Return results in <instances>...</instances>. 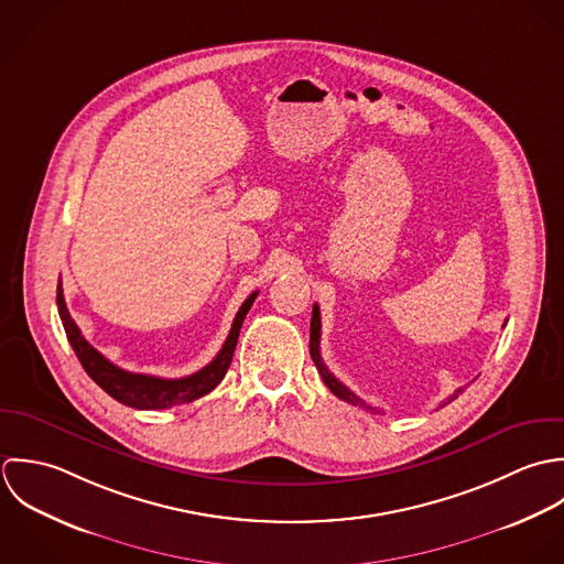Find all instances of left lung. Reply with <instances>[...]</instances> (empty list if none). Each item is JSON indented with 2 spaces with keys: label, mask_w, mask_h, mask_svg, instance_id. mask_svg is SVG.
<instances>
[{
  "label": "left lung",
  "mask_w": 564,
  "mask_h": 564,
  "mask_svg": "<svg viewBox=\"0 0 564 564\" xmlns=\"http://www.w3.org/2000/svg\"><path fill=\"white\" fill-rule=\"evenodd\" d=\"M312 334H310V352H312V359H314V364H316V368H318V372L323 375V379H325V383H327V388L339 397L341 401H346V403H352V405H361V408H366V410H377V408H370V405H366L355 392H350L344 383H339L338 379L329 372V368L325 366V361H323V357H321V310H318V305H314V312H312V329H310ZM464 392V388H457L453 394H451L449 399L445 401V405L451 403L453 399H457L459 394Z\"/></svg>",
  "instance_id": "obj_1"
}]
</instances>
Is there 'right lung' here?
Here are the masks:
<instances>
[{
  "label": "right lung",
  "mask_w": 564,
  "mask_h": 564,
  "mask_svg": "<svg viewBox=\"0 0 564 564\" xmlns=\"http://www.w3.org/2000/svg\"><path fill=\"white\" fill-rule=\"evenodd\" d=\"M254 299H257V292H252L241 303V307H239V312L232 321L230 334H228L220 352L214 357L212 364H207L198 372H194L189 377H183V379H161V377L141 375V372H128V370L111 364L100 350H96L85 339V336L78 329V325L69 316V310H67L65 299H63L61 281H58V290H56L58 316L63 321L67 339H69L76 357L80 359L83 368L107 394L113 397L115 401H119L128 408H134V410H167L172 405L192 403V401L209 394L225 379L226 370H228L232 352H235V346H237L241 323H243L248 310L252 307Z\"/></svg>",
  "instance_id": "1"
}]
</instances>
